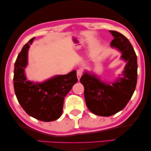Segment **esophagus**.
Segmentation results:
<instances>
[{"label":"esophagus","instance_id":"1","mask_svg":"<svg viewBox=\"0 0 151 151\" xmlns=\"http://www.w3.org/2000/svg\"><path fill=\"white\" fill-rule=\"evenodd\" d=\"M82 74H83L82 70H81V69H80V70H77V78L78 79V80H80V78L81 77V76H82Z\"/></svg>","mask_w":151,"mask_h":151}]
</instances>
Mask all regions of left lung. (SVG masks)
Here are the masks:
<instances>
[{
	"label": "left lung",
	"mask_w": 151,
	"mask_h": 151,
	"mask_svg": "<svg viewBox=\"0 0 151 151\" xmlns=\"http://www.w3.org/2000/svg\"><path fill=\"white\" fill-rule=\"evenodd\" d=\"M110 32L114 37L111 47L122 51L121 58L127 62L122 71L124 78L112 84L103 82L94 74L88 72L80 78L84 86L86 106L91 112L101 116H110L124 109L132 98L137 82V58L132 45L122 34Z\"/></svg>",
	"instance_id": "left-lung-1"
}]
</instances>
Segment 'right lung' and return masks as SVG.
<instances>
[{"label":"right lung","instance_id":"right-lung-1","mask_svg":"<svg viewBox=\"0 0 151 151\" xmlns=\"http://www.w3.org/2000/svg\"><path fill=\"white\" fill-rule=\"evenodd\" d=\"M32 38L24 45L14 63V89L17 100L29 116L44 122H51L62 114L64 98L78 82L76 71L66 75L57 76L43 83L27 81L24 68L27 53Z\"/></svg>","mask_w":151,"mask_h":151}]
</instances>
